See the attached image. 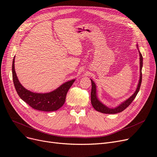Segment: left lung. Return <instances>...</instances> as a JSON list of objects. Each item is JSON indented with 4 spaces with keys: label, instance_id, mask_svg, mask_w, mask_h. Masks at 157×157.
<instances>
[{
    "label": "left lung",
    "instance_id": "8db88e82",
    "mask_svg": "<svg viewBox=\"0 0 157 157\" xmlns=\"http://www.w3.org/2000/svg\"><path fill=\"white\" fill-rule=\"evenodd\" d=\"M138 47V46H137ZM139 54H140V79H139V83L137 86V89L135 91V92L133 94L129 99H127L126 101L123 102L120 105L116 107L114 109H110L106 107L105 105H104L102 103H101L99 100H98L97 96H96V85L94 83L93 81L91 79V82H92V89H91V103L92 107L96 110L97 111L100 112L102 113H105V114H117L118 113H120L121 111H123L124 110H125L127 107H128L130 104L132 102V101L134 100L135 97L136 96L138 92L140 90V85L142 83V68L143 65V57L141 54V53L139 51Z\"/></svg>",
    "mask_w": 157,
    "mask_h": 157
}]
</instances>
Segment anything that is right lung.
<instances>
[{
    "instance_id": "1",
    "label": "right lung",
    "mask_w": 157,
    "mask_h": 157,
    "mask_svg": "<svg viewBox=\"0 0 157 157\" xmlns=\"http://www.w3.org/2000/svg\"><path fill=\"white\" fill-rule=\"evenodd\" d=\"M15 57L12 63V77L15 90L21 99L34 109L40 111H55L61 108L65 102L68 89L75 79L69 81L61 85L59 88L45 94L34 93L28 90L19 82L15 71Z\"/></svg>"
}]
</instances>
